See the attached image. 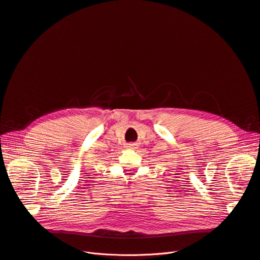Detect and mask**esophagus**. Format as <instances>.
<instances>
[{
	"instance_id": "esophagus-1",
	"label": "esophagus",
	"mask_w": 260,
	"mask_h": 260,
	"mask_svg": "<svg viewBox=\"0 0 260 260\" xmlns=\"http://www.w3.org/2000/svg\"><path fill=\"white\" fill-rule=\"evenodd\" d=\"M128 148H129V149H134L135 146H134V145H129V146H128Z\"/></svg>"
}]
</instances>
